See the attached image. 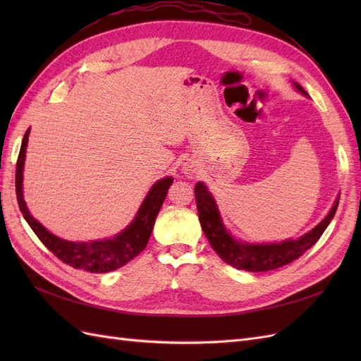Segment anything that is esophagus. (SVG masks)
I'll return each instance as SVG.
<instances>
[{
	"label": "esophagus",
	"mask_w": 361,
	"mask_h": 361,
	"mask_svg": "<svg viewBox=\"0 0 361 361\" xmlns=\"http://www.w3.org/2000/svg\"><path fill=\"white\" fill-rule=\"evenodd\" d=\"M183 173L187 174V176H188L190 179H194V178H195V170H192L191 167H185V169H183Z\"/></svg>",
	"instance_id": "34e87169"
}]
</instances>
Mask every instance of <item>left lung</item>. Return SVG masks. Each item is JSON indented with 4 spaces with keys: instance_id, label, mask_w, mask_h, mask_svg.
Wrapping results in <instances>:
<instances>
[{
    "instance_id": "left-lung-1",
    "label": "left lung",
    "mask_w": 361,
    "mask_h": 361,
    "mask_svg": "<svg viewBox=\"0 0 361 361\" xmlns=\"http://www.w3.org/2000/svg\"><path fill=\"white\" fill-rule=\"evenodd\" d=\"M292 84L301 94L309 96L307 92H305L298 82L293 81ZM194 192L202 228L211 247L215 250V253L220 256L226 264L248 272H264L277 269L302 256L305 251L316 244V241L321 238L325 228L329 227L338 206L337 197L324 220L318 226H314L310 232L304 233L297 239L289 238L281 243L259 244L241 241V239H236L231 232H228V228L223 223V218L214 195L207 190L203 182L195 183Z\"/></svg>"
}]
</instances>
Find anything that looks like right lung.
I'll return each mask as SVG.
<instances>
[{"label": "right lung", "instance_id": "add662e5", "mask_svg": "<svg viewBox=\"0 0 361 361\" xmlns=\"http://www.w3.org/2000/svg\"><path fill=\"white\" fill-rule=\"evenodd\" d=\"M30 129L24 135L20 145L18 164H16V195L19 209L23 212L25 221L32 228V232L43 243L49 251H52L64 264L73 268L84 269L87 272H110L117 268H122L129 260H133L143 251L149 243V238L154 231V224L161 206L166 200L167 191L173 183V178H162L152 185L143 203L138 207L137 215L122 232L113 238L97 239L90 243H73L51 233L45 226H42L28 211L24 200V164L28 146Z\"/></svg>", "mask_w": 361, "mask_h": 361}]
</instances>
